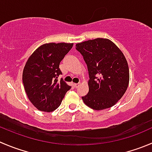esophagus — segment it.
<instances>
[{
  "label": "esophagus",
  "mask_w": 152,
  "mask_h": 152,
  "mask_svg": "<svg viewBox=\"0 0 152 152\" xmlns=\"http://www.w3.org/2000/svg\"><path fill=\"white\" fill-rule=\"evenodd\" d=\"M73 85H74V87H75V88H77L78 87H79V85H80V84H79V83H74V84H73Z\"/></svg>",
  "instance_id": "obj_1"
}]
</instances>
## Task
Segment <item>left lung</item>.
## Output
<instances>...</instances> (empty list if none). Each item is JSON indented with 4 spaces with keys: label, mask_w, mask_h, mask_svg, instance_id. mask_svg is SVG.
Wrapping results in <instances>:
<instances>
[{
    "label": "left lung",
    "mask_w": 152,
    "mask_h": 152,
    "mask_svg": "<svg viewBox=\"0 0 152 152\" xmlns=\"http://www.w3.org/2000/svg\"><path fill=\"white\" fill-rule=\"evenodd\" d=\"M88 66L89 91L82 99L87 106L100 110L113 106L129 84L127 60L120 48L107 39L88 40L76 45Z\"/></svg>",
    "instance_id": "obj_1"
}]
</instances>
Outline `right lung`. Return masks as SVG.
I'll return each mask as SVG.
<instances>
[{
    "label": "right lung",
    "instance_id": "right-lung-1",
    "mask_svg": "<svg viewBox=\"0 0 152 152\" xmlns=\"http://www.w3.org/2000/svg\"><path fill=\"white\" fill-rule=\"evenodd\" d=\"M73 43H47L37 48L25 64L22 75L29 101L41 111L51 112L58 107L71 87L58 76L59 64L73 48Z\"/></svg>",
    "mask_w": 152,
    "mask_h": 152
}]
</instances>
